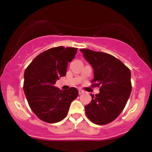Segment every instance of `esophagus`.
<instances>
[{
	"mask_svg": "<svg viewBox=\"0 0 152 152\" xmlns=\"http://www.w3.org/2000/svg\"><path fill=\"white\" fill-rule=\"evenodd\" d=\"M83 93H84V91H83V90L78 89V94H79V95H81V94H82Z\"/></svg>",
	"mask_w": 152,
	"mask_h": 152,
	"instance_id": "1",
	"label": "esophagus"
}]
</instances>
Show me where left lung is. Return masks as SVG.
Listing matches in <instances>:
<instances>
[{"instance_id": "8db88e82", "label": "left lung", "mask_w": 152, "mask_h": 152, "mask_svg": "<svg viewBox=\"0 0 152 152\" xmlns=\"http://www.w3.org/2000/svg\"><path fill=\"white\" fill-rule=\"evenodd\" d=\"M94 69L93 86H99V94L91 95L85 106L86 114L93 123L107 124L118 117L126 106L131 92V71L121 61L110 54L81 49Z\"/></svg>"}]
</instances>
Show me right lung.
<instances>
[{"mask_svg":"<svg viewBox=\"0 0 152 152\" xmlns=\"http://www.w3.org/2000/svg\"><path fill=\"white\" fill-rule=\"evenodd\" d=\"M77 48L64 46L50 48L35 58L24 73L23 91L29 106L42 121L56 123L66 117L71 102L77 98L74 87L61 91L54 86L66 76L68 62H71Z\"/></svg>","mask_w":152,"mask_h":152,"instance_id":"1","label":"right lung"}]
</instances>
